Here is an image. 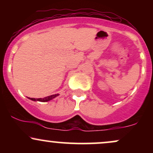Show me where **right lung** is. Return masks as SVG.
<instances>
[{"label":"right lung","mask_w":153,"mask_h":153,"mask_svg":"<svg viewBox=\"0 0 153 153\" xmlns=\"http://www.w3.org/2000/svg\"><path fill=\"white\" fill-rule=\"evenodd\" d=\"M57 96H58V94H54V95H52V96H47V97L43 98V99H33V98H29V99L32 100V101H41V102H45V101H50L51 99L57 97Z\"/></svg>","instance_id":"add662e5"}]
</instances>
